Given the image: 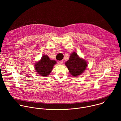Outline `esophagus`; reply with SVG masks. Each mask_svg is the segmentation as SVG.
Segmentation results:
<instances>
[{
  "label": "esophagus",
  "instance_id": "obj_1",
  "mask_svg": "<svg viewBox=\"0 0 121 121\" xmlns=\"http://www.w3.org/2000/svg\"><path fill=\"white\" fill-rule=\"evenodd\" d=\"M58 63L59 64H60V65H62V64H63V60H61V61H59L58 62Z\"/></svg>",
  "mask_w": 121,
  "mask_h": 121
}]
</instances>
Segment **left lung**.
Listing matches in <instances>:
<instances>
[{
    "instance_id": "1",
    "label": "left lung",
    "mask_w": 121,
    "mask_h": 121,
    "mask_svg": "<svg viewBox=\"0 0 121 121\" xmlns=\"http://www.w3.org/2000/svg\"><path fill=\"white\" fill-rule=\"evenodd\" d=\"M65 64L70 74L74 77L83 73L87 66V62L80 58L75 52L71 54L69 59Z\"/></svg>"
}]
</instances>
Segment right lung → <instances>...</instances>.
Returning a JSON list of instances; mask_svg holds the SVG:
<instances>
[{
  "label": "right lung",
  "instance_id": "right-lung-1",
  "mask_svg": "<svg viewBox=\"0 0 121 121\" xmlns=\"http://www.w3.org/2000/svg\"><path fill=\"white\" fill-rule=\"evenodd\" d=\"M56 63L55 60H50L47 56H43L41 60L35 64V70L41 76H48Z\"/></svg>",
  "mask_w": 121,
  "mask_h": 121
}]
</instances>
